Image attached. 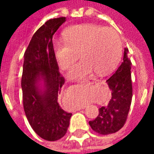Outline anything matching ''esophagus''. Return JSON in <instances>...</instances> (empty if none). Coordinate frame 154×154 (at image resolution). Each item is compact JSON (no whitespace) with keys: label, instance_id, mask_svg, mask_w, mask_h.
<instances>
[{"label":"esophagus","instance_id":"obj_1","mask_svg":"<svg viewBox=\"0 0 154 154\" xmlns=\"http://www.w3.org/2000/svg\"><path fill=\"white\" fill-rule=\"evenodd\" d=\"M97 81L98 80H97V79H91V80L90 81H87V82H89V83H90V82H97ZM84 108H85V107H82V109H84Z\"/></svg>","mask_w":154,"mask_h":154}]
</instances>
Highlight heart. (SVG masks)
I'll list each match as a JSON object with an SVG mask.
<instances>
[{"label":"heart","instance_id":"b5f03b06","mask_svg":"<svg viewBox=\"0 0 154 154\" xmlns=\"http://www.w3.org/2000/svg\"><path fill=\"white\" fill-rule=\"evenodd\" d=\"M54 51L62 69H69L70 79H80L93 71L98 75L110 72L119 63L122 54V43L119 34L112 28L93 24L77 25L66 29L63 40L54 42Z\"/></svg>","mask_w":154,"mask_h":154}]
</instances>
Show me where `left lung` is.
<instances>
[{
  "instance_id": "left-lung-1",
  "label": "left lung",
  "mask_w": 154,
  "mask_h": 154,
  "mask_svg": "<svg viewBox=\"0 0 154 154\" xmlns=\"http://www.w3.org/2000/svg\"><path fill=\"white\" fill-rule=\"evenodd\" d=\"M128 48H125L124 58L117 70L106 81L111 90V99L107 106L100 107L97 118L89 121L95 132L102 135L113 134L125 124L132 100L131 61L128 57Z\"/></svg>"
}]
</instances>
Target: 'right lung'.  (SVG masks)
<instances>
[{
  "label": "right lung",
  "instance_id": "right-lung-1",
  "mask_svg": "<svg viewBox=\"0 0 154 154\" xmlns=\"http://www.w3.org/2000/svg\"><path fill=\"white\" fill-rule=\"evenodd\" d=\"M65 21L66 17H59L45 22L33 35L24 55L21 87L25 116L34 131L48 141L66 134L72 116L57 101L65 80L58 71L53 44V35Z\"/></svg>",
  "mask_w": 154,
  "mask_h": 154
}]
</instances>
